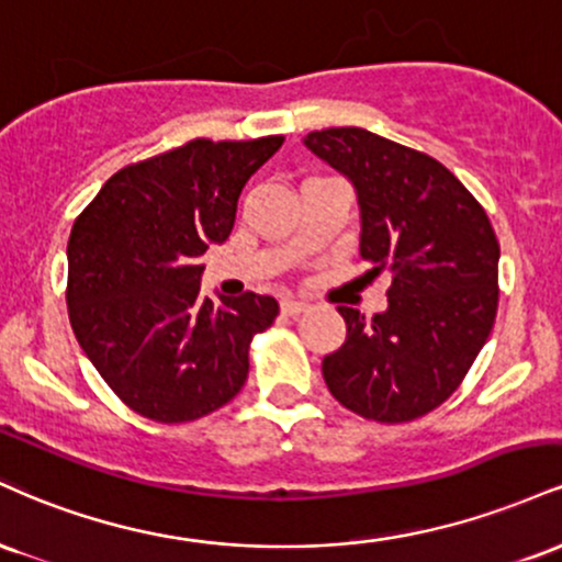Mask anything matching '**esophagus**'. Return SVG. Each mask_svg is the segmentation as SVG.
Returning a JSON list of instances; mask_svg holds the SVG:
<instances>
[{
    "instance_id": "34e87169",
    "label": "esophagus",
    "mask_w": 562,
    "mask_h": 562,
    "mask_svg": "<svg viewBox=\"0 0 562 562\" xmlns=\"http://www.w3.org/2000/svg\"><path fill=\"white\" fill-rule=\"evenodd\" d=\"M310 305L307 302H300V300H281V313L283 315H300L305 313Z\"/></svg>"
}]
</instances>
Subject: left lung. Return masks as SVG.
<instances>
[{"instance_id":"obj_1","label":"left lung","mask_w":562,"mask_h":562,"mask_svg":"<svg viewBox=\"0 0 562 562\" xmlns=\"http://www.w3.org/2000/svg\"><path fill=\"white\" fill-rule=\"evenodd\" d=\"M305 147L352 181L368 276L389 273V307L339 305L347 341L323 379L347 411L407 424L439 407L473 366L497 315L499 241L445 165L366 128H326Z\"/></svg>"}]
</instances>
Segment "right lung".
<instances>
[{
  "label": "right lung",
  "instance_id": "add662e5",
  "mask_svg": "<svg viewBox=\"0 0 562 562\" xmlns=\"http://www.w3.org/2000/svg\"><path fill=\"white\" fill-rule=\"evenodd\" d=\"M283 136L194 138L108 178L68 241V313L78 345L131 411L187 424L223 407L249 373V341L273 296L200 294L210 244L228 239L249 176Z\"/></svg>",
  "mask_w": 562,
  "mask_h": 562
}]
</instances>
